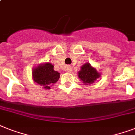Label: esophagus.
Here are the masks:
<instances>
[{
  "label": "esophagus",
  "mask_w": 135,
  "mask_h": 135,
  "mask_svg": "<svg viewBox=\"0 0 135 135\" xmlns=\"http://www.w3.org/2000/svg\"><path fill=\"white\" fill-rule=\"evenodd\" d=\"M66 71L67 72H71L72 71L71 67V66H66Z\"/></svg>",
  "instance_id": "1"
}]
</instances>
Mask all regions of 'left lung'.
Instances as JSON below:
<instances>
[{
	"label": "left lung",
	"instance_id": "left-lung-1",
	"mask_svg": "<svg viewBox=\"0 0 135 135\" xmlns=\"http://www.w3.org/2000/svg\"><path fill=\"white\" fill-rule=\"evenodd\" d=\"M101 75L100 72L88 62L81 66L80 71L78 72V78L85 85L93 84L98 78H101Z\"/></svg>",
	"mask_w": 135,
	"mask_h": 135
}]
</instances>
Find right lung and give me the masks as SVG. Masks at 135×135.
<instances>
[{
  "mask_svg": "<svg viewBox=\"0 0 135 135\" xmlns=\"http://www.w3.org/2000/svg\"><path fill=\"white\" fill-rule=\"evenodd\" d=\"M59 76V73L54 70V65L50 62L40 64L32 69L33 81L44 89H50V87L58 81Z\"/></svg>",
  "mask_w": 135,
  "mask_h": 135,
  "instance_id": "1",
  "label": "right lung"
}]
</instances>
